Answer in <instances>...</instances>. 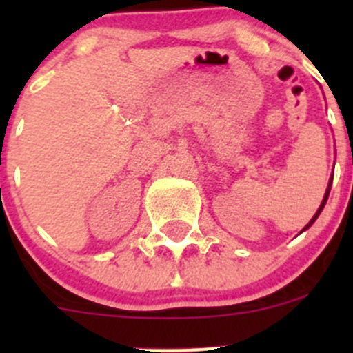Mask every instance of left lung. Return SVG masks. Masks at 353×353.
<instances>
[{"label": "left lung", "mask_w": 353, "mask_h": 353, "mask_svg": "<svg viewBox=\"0 0 353 353\" xmlns=\"http://www.w3.org/2000/svg\"><path fill=\"white\" fill-rule=\"evenodd\" d=\"M330 190H331V181H330V186H328V190H326V194H325V198H323V203H321V205H319L318 212H316V215H314V216H312V219H311V222H309V223H307V225H305V227H304V230H305V229H307V227H311V225H312V223H314V220H316V219H318V215H319V213H321V210H323V208H325V205H326V199H328V194H330Z\"/></svg>", "instance_id": "8db88e82"}]
</instances>
